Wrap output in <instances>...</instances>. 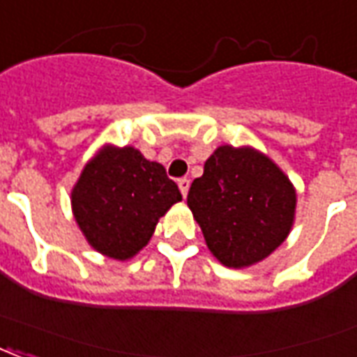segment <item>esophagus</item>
Returning a JSON list of instances; mask_svg holds the SVG:
<instances>
[{"mask_svg":"<svg viewBox=\"0 0 357 357\" xmlns=\"http://www.w3.org/2000/svg\"><path fill=\"white\" fill-rule=\"evenodd\" d=\"M178 185H179V191H181V195H183V199L187 197V192H189V185H191V181L187 178H181L178 179Z\"/></svg>","mask_w":357,"mask_h":357,"instance_id":"34e87169","label":"esophagus"}]
</instances>
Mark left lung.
Masks as SVG:
<instances>
[{"instance_id": "8db88e82", "label": "left lung", "mask_w": 357, "mask_h": 357, "mask_svg": "<svg viewBox=\"0 0 357 357\" xmlns=\"http://www.w3.org/2000/svg\"><path fill=\"white\" fill-rule=\"evenodd\" d=\"M295 204V187L271 158L232 145L213 151L187 195L208 250L229 268L268 257L291 231Z\"/></svg>"}]
</instances>
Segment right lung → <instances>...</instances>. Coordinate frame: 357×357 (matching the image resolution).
<instances>
[{
	"label": "right lung",
	"mask_w": 357,
	"mask_h": 357,
	"mask_svg": "<svg viewBox=\"0 0 357 357\" xmlns=\"http://www.w3.org/2000/svg\"><path fill=\"white\" fill-rule=\"evenodd\" d=\"M179 200L181 192L165 166L130 145H104L71 191L73 215L86 242L117 261L147 245L158 219Z\"/></svg>",
	"instance_id": "add662e5"
}]
</instances>
